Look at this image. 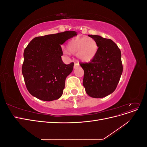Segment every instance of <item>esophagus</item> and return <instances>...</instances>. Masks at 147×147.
<instances>
[{"instance_id": "34e87169", "label": "esophagus", "mask_w": 147, "mask_h": 147, "mask_svg": "<svg viewBox=\"0 0 147 147\" xmlns=\"http://www.w3.org/2000/svg\"><path fill=\"white\" fill-rule=\"evenodd\" d=\"M78 65H79V63H78V62H77V63H74V68L77 67Z\"/></svg>"}]
</instances>
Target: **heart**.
Here are the masks:
<instances>
[{"mask_svg": "<svg viewBox=\"0 0 147 147\" xmlns=\"http://www.w3.org/2000/svg\"><path fill=\"white\" fill-rule=\"evenodd\" d=\"M67 50H63L65 55L69 52L77 54L78 58L82 61L88 62L94 58L98 45L94 38L90 37H77L71 39L67 43Z\"/></svg>", "mask_w": 147, "mask_h": 147, "instance_id": "obj_1", "label": "heart"}]
</instances>
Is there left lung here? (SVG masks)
<instances>
[{"mask_svg":"<svg viewBox=\"0 0 147 147\" xmlns=\"http://www.w3.org/2000/svg\"><path fill=\"white\" fill-rule=\"evenodd\" d=\"M98 45L97 54L90 63H81L84 70L83 86L87 94L102 98L116 89L123 72L121 53L112 40L99 35H89Z\"/></svg>","mask_w":147,"mask_h":147,"instance_id":"1","label":"left lung"}]
</instances>
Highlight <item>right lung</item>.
<instances>
[{"mask_svg":"<svg viewBox=\"0 0 147 147\" xmlns=\"http://www.w3.org/2000/svg\"><path fill=\"white\" fill-rule=\"evenodd\" d=\"M75 35V31H65L37 37L24 49L22 74L31 95L51 101L63 94L65 78L72 72L74 63H63L61 45Z\"/></svg>","mask_w":147,"mask_h":147,"instance_id":"obj_1","label":"right lung"}]
</instances>
